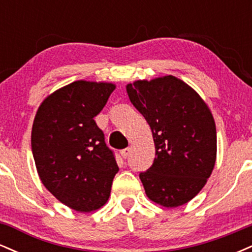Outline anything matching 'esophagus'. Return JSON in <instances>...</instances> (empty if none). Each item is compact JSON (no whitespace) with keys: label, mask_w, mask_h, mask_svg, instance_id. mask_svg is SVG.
<instances>
[{"label":"esophagus","mask_w":252,"mask_h":252,"mask_svg":"<svg viewBox=\"0 0 252 252\" xmlns=\"http://www.w3.org/2000/svg\"><path fill=\"white\" fill-rule=\"evenodd\" d=\"M130 148H126V149H123V150H121V155H122V158H126L129 156V154H130Z\"/></svg>","instance_id":"esophagus-1"}]
</instances>
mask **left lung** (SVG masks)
I'll use <instances>...</instances> for the list:
<instances>
[{
    "label": "left lung",
    "instance_id": "8db88e82",
    "mask_svg": "<svg viewBox=\"0 0 252 252\" xmlns=\"http://www.w3.org/2000/svg\"><path fill=\"white\" fill-rule=\"evenodd\" d=\"M130 102L153 132L155 158L140 173L146 194L164 207H178L200 192L215 168L217 131L207 104L174 76L126 85Z\"/></svg>",
    "mask_w": 252,
    "mask_h": 252
}]
</instances>
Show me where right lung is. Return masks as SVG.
I'll use <instances>...</instances> for the list:
<instances>
[{
	"label": "right lung",
	"instance_id": "1",
	"mask_svg": "<svg viewBox=\"0 0 252 252\" xmlns=\"http://www.w3.org/2000/svg\"><path fill=\"white\" fill-rule=\"evenodd\" d=\"M115 88L111 83L77 80L45 98L34 118L32 152L40 180L78 212L100 209L118 172L114 153L94 120Z\"/></svg>",
	"mask_w": 252,
	"mask_h": 252
}]
</instances>
